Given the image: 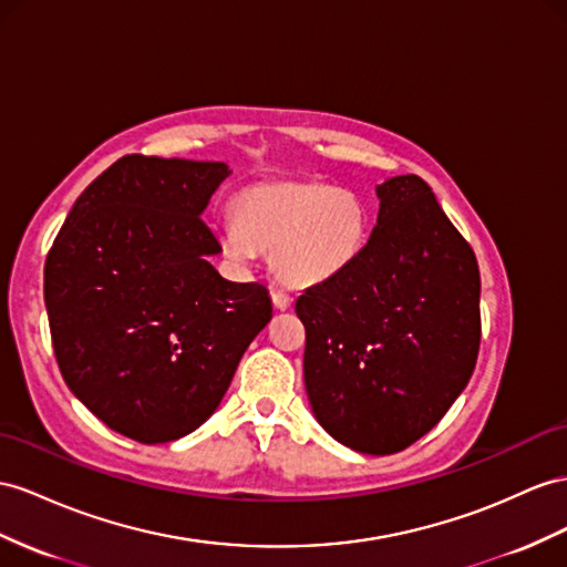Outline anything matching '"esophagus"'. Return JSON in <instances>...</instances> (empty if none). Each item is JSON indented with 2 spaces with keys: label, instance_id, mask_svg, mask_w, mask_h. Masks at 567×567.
Listing matches in <instances>:
<instances>
[{
  "label": "esophagus",
  "instance_id": "34e87169",
  "mask_svg": "<svg viewBox=\"0 0 567 567\" xmlns=\"http://www.w3.org/2000/svg\"><path fill=\"white\" fill-rule=\"evenodd\" d=\"M272 307L278 311H287L292 307V297H289L285 289H278V292H272Z\"/></svg>",
  "mask_w": 567,
  "mask_h": 567
}]
</instances>
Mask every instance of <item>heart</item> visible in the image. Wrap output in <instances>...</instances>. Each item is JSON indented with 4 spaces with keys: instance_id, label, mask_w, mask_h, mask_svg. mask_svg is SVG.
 Returning <instances> with one entry per match:
<instances>
[{
    "instance_id": "heart-1",
    "label": "heart",
    "mask_w": 567,
    "mask_h": 567,
    "mask_svg": "<svg viewBox=\"0 0 567 567\" xmlns=\"http://www.w3.org/2000/svg\"><path fill=\"white\" fill-rule=\"evenodd\" d=\"M237 223L220 225L227 256L249 260L270 251L278 280L309 289L340 280L371 237V210L350 188L323 182H260L235 200Z\"/></svg>"
}]
</instances>
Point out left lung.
Listing matches in <instances>:
<instances>
[{
    "label": "left lung",
    "instance_id": "obj_1",
    "mask_svg": "<svg viewBox=\"0 0 567 567\" xmlns=\"http://www.w3.org/2000/svg\"><path fill=\"white\" fill-rule=\"evenodd\" d=\"M364 254L340 280L297 299L303 383L338 443L390 455L422 439L470 383L482 340L478 266L416 174L375 186Z\"/></svg>",
    "mask_w": 567,
    "mask_h": 567
}]
</instances>
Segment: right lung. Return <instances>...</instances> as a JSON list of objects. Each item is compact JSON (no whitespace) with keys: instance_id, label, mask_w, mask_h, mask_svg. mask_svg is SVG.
I'll use <instances>...</instances> for the list:
<instances>
[{"instance_id":"1","label":"right lung","mask_w":567,"mask_h":567,"mask_svg":"<svg viewBox=\"0 0 567 567\" xmlns=\"http://www.w3.org/2000/svg\"><path fill=\"white\" fill-rule=\"evenodd\" d=\"M225 163L124 155L85 188L45 260L56 364L100 422L138 443L196 431L223 402L272 303L210 264L200 220Z\"/></svg>"}]
</instances>
